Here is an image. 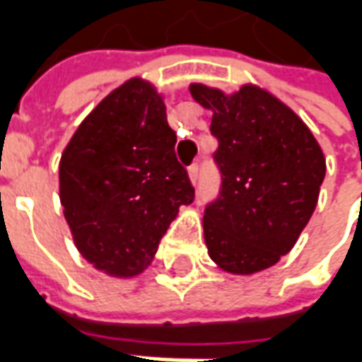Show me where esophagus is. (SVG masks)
Returning a JSON list of instances; mask_svg holds the SVG:
<instances>
[{
  "instance_id": "1",
  "label": "esophagus",
  "mask_w": 362,
  "mask_h": 362,
  "mask_svg": "<svg viewBox=\"0 0 362 362\" xmlns=\"http://www.w3.org/2000/svg\"><path fill=\"white\" fill-rule=\"evenodd\" d=\"M188 174H189V180L194 182V184H197V180H199V165L189 166Z\"/></svg>"
}]
</instances>
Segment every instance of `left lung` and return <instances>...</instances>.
Returning <instances> with one entry per match:
<instances>
[{"instance_id": "8db88e82", "label": "left lung", "mask_w": 362, "mask_h": 362, "mask_svg": "<svg viewBox=\"0 0 362 362\" xmlns=\"http://www.w3.org/2000/svg\"><path fill=\"white\" fill-rule=\"evenodd\" d=\"M213 110L219 147V196L205 205L204 233L211 259L228 273H256L285 256L310 221L326 160L295 112L266 90L246 85L233 96L192 85Z\"/></svg>"}]
</instances>
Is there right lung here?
<instances>
[{
  "instance_id": "add662e5",
  "label": "right lung",
  "mask_w": 362,
  "mask_h": 362,
  "mask_svg": "<svg viewBox=\"0 0 362 362\" xmlns=\"http://www.w3.org/2000/svg\"><path fill=\"white\" fill-rule=\"evenodd\" d=\"M155 87L132 79L90 112L62 155L59 199L75 246L96 269L134 277L149 266L196 189Z\"/></svg>"
}]
</instances>
